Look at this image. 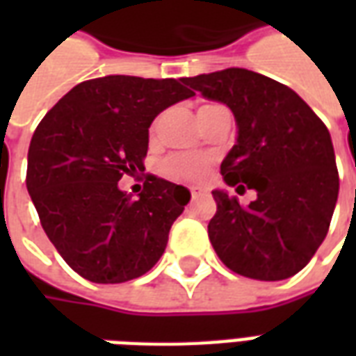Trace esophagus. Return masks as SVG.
I'll list each match as a JSON object with an SVG mask.
<instances>
[{
    "mask_svg": "<svg viewBox=\"0 0 356 356\" xmlns=\"http://www.w3.org/2000/svg\"><path fill=\"white\" fill-rule=\"evenodd\" d=\"M191 194H193V198H198V196L204 194V188H200V186H193V188H191Z\"/></svg>",
    "mask_w": 356,
    "mask_h": 356,
    "instance_id": "esophagus-1",
    "label": "esophagus"
}]
</instances>
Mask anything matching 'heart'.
<instances>
[{
    "mask_svg": "<svg viewBox=\"0 0 356 356\" xmlns=\"http://www.w3.org/2000/svg\"><path fill=\"white\" fill-rule=\"evenodd\" d=\"M208 168V156L181 152V154L168 156L160 165V171L173 181H200L206 175Z\"/></svg>",
    "mask_w": 356,
    "mask_h": 356,
    "instance_id": "obj_1",
    "label": "heart"
}]
</instances>
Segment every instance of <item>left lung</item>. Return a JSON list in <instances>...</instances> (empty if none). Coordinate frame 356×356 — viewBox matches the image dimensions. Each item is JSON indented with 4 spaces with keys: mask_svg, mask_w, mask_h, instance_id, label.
Masks as SVG:
<instances>
[{
    "mask_svg": "<svg viewBox=\"0 0 356 356\" xmlns=\"http://www.w3.org/2000/svg\"><path fill=\"white\" fill-rule=\"evenodd\" d=\"M204 99L227 104L236 143L221 175L257 198L242 206L213 191L217 211L209 242L227 267L255 280L290 278L326 238L339 193L332 137L296 91L246 68L183 78Z\"/></svg>",
    "mask_w": 356,
    "mask_h": 356,
    "instance_id": "8db88e82",
    "label": "left lung"
}]
</instances>
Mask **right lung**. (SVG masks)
Instances as JSON below:
<instances>
[{"label":"right lung","mask_w":356,"mask_h":356,"mask_svg":"<svg viewBox=\"0 0 356 356\" xmlns=\"http://www.w3.org/2000/svg\"><path fill=\"white\" fill-rule=\"evenodd\" d=\"M193 95L173 78L104 76L70 89L38 125L28 148V194L53 246L83 278L127 282L162 257L188 188L148 175L133 200L118 181L145 170L154 118Z\"/></svg>","instance_id":"right-lung-1"}]
</instances>
